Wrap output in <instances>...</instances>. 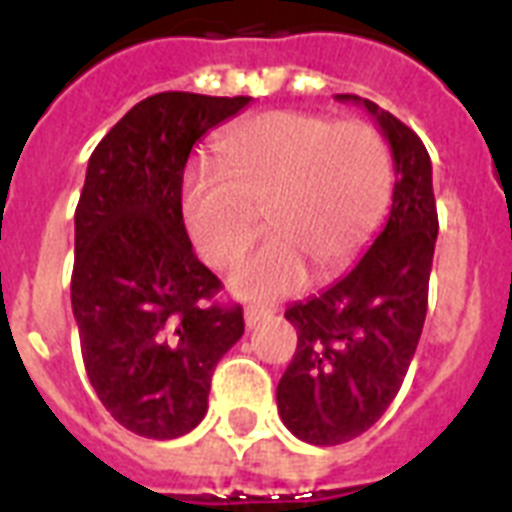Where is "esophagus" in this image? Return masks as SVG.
<instances>
[{
	"label": "esophagus",
	"instance_id": "obj_1",
	"mask_svg": "<svg viewBox=\"0 0 512 512\" xmlns=\"http://www.w3.org/2000/svg\"><path fill=\"white\" fill-rule=\"evenodd\" d=\"M271 311H263V308H257V305H247V311H244V321H247V327H257L260 321L265 319Z\"/></svg>",
	"mask_w": 512,
	"mask_h": 512
}]
</instances>
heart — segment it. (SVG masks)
<instances>
[{
	"mask_svg": "<svg viewBox=\"0 0 512 512\" xmlns=\"http://www.w3.org/2000/svg\"><path fill=\"white\" fill-rule=\"evenodd\" d=\"M215 151L223 172H188L180 212L196 252L215 268L247 252L263 212L271 233L231 276L241 295H289L311 263L337 271L388 209L393 162L372 124L271 111L225 130Z\"/></svg>",
	"mask_w": 512,
	"mask_h": 512,
	"instance_id": "obj_1",
	"label": "heart"
}]
</instances>
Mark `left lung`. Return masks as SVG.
<instances>
[{
    "instance_id": "8db88e82",
    "label": "left lung",
    "mask_w": 512,
    "mask_h": 512,
    "mask_svg": "<svg viewBox=\"0 0 512 512\" xmlns=\"http://www.w3.org/2000/svg\"><path fill=\"white\" fill-rule=\"evenodd\" d=\"M396 164L390 217L366 255L340 281L287 308L297 350L276 388L284 425L316 446L345 444L380 420L401 390L428 313L438 236L430 156L401 119L372 100Z\"/></svg>"
}]
</instances>
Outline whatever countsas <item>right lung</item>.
I'll list each match as a JSON object with an SVG mask.
<instances>
[{
	"instance_id": "1",
	"label": "right lung",
	"mask_w": 512,
	"mask_h": 512,
	"mask_svg": "<svg viewBox=\"0 0 512 512\" xmlns=\"http://www.w3.org/2000/svg\"><path fill=\"white\" fill-rule=\"evenodd\" d=\"M252 98L159 92L92 151L76 204L74 308L92 388L146 438L185 436L207 414L217 361L244 335L241 305L217 300L180 212L191 148Z\"/></svg>"
}]
</instances>
